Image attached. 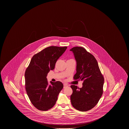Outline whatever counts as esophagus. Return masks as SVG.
<instances>
[{
	"label": "esophagus",
	"mask_w": 129,
	"mask_h": 129,
	"mask_svg": "<svg viewBox=\"0 0 129 129\" xmlns=\"http://www.w3.org/2000/svg\"><path fill=\"white\" fill-rule=\"evenodd\" d=\"M63 86L64 88H66V87H67L68 86V85H66V84H64Z\"/></svg>",
	"instance_id": "esophagus-1"
}]
</instances>
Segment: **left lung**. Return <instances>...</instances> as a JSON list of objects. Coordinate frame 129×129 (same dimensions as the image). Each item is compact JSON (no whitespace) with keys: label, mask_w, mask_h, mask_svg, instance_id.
Returning <instances> with one entry per match:
<instances>
[{"label":"left lung","mask_w":129,"mask_h":129,"mask_svg":"<svg viewBox=\"0 0 129 129\" xmlns=\"http://www.w3.org/2000/svg\"><path fill=\"white\" fill-rule=\"evenodd\" d=\"M70 51L74 53L77 64L74 80L83 81L81 88L71 86L73 90L71 103L77 110L88 111L97 105L103 94L104 76L96 58L84 48L75 47Z\"/></svg>","instance_id":"left-lung-1"}]
</instances>
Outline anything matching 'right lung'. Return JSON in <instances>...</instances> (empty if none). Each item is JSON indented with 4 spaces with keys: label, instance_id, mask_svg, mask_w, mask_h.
<instances>
[{
    "label": "right lung",
    "instance_id": "add662e5",
    "mask_svg": "<svg viewBox=\"0 0 129 129\" xmlns=\"http://www.w3.org/2000/svg\"><path fill=\"white\" fill-rule=\"evenodd\" d=\"M67 48L47 47L33 56L25 70V90L32 104L38 110L47 111L53 108L63 87L59 81H51L49 85L46 77L49 71L54 69L57 59Z\"/></svg>",
    "mask_w": 129,
    "mask_h": 129
}]
</instances>
